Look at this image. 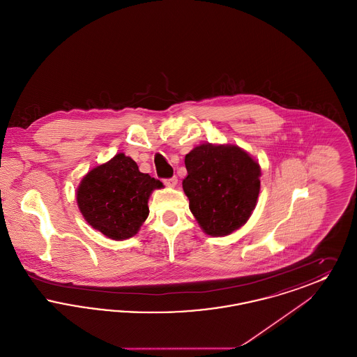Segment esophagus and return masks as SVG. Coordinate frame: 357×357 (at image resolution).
<instances>
[{"mask_svg": "<svg viewBox=\"0 0 357 357\" xmlns=\"http://www.w3.org/2000/svg\"><path fill=\"white\" fill-rule=\"evenodd\" d=\"M163 182H165V185H166V186L174 187L175 185H176V183H178V178L174 175V176H171V178L165 179Z\"/></svg>", "mask_w": 357, "mask_h": 357, "instance_id": "34e87169", "label": "esophagus"}]
</instances>
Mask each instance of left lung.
<instances>
[{"mask_svg":"<svg viewBox=\"0 0 357 357\" xmlns=\"http://www.w3.org/2000/svg\"><path fill=\"white\" fill-rule=\"evenodd\" d=\"M182 185L204 233L222 237L245 225L259 194V165L237 146L202 144L185 158Z\"/></svg>","mask_w":357,"mask_h":357,"instance_id":"obj_1","label":"left lung"}]
</instances>
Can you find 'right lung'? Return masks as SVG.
Segmentation results:
<instances>
[{
    "label": "right lung",
    "instance_id": "add662e5",
    "mask_svg": "<svg viewBox=\"0 0 357 357\" xmlns=\"http://www.w3.org/2000/svg\"><path fill=\"white\" fill-rule=\"evenodd\" d=\"M160 181L143 174L130 156L115 155L89 171L77 188V204L93 229L111 239L135 236L149 217V198Z\"/></svg>",
    "mask_w": 357,
    "mask_h": 357
}]
</instances>
